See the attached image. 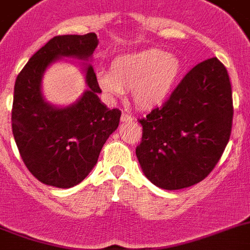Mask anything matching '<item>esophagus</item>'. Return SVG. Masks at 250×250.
Segmentation results:
<instances>
[{
    "label": "esophagus",
    "instance_id": "esophagus-1",
    "mask_svg": "<svg viewBox=\"0 0 250 250\" xmlns=\"http://www.w3.org/2000/svg\"><path fill=\"white\" fill-rule=\"evenodd\" d=\"M121 121H123V123H127V121H132L134 120V119H132V116H130V115H127V114H125V113H123L121 114Z\"/></svg>",
    "mask_w": 250,
    "mask_h": 250
}]
</instances>
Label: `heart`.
<instances>
[{"instance_id": "obj_1", "label": "heart", "mask_w": 250, "mask_h": 250, "mask_svg": "<svg viewBox=\"0 0 250 250\" xmlns=\"http://www.w3.org/2000/svg\"><path fill=\"white\" fill-rule=\"evenodd\" d=\"M182 72L178 57L161 49H144L115 57L109 69H100L97 80L107 99L131 90V100L139 109L164 104L173 91Z\"/></svg>"}]
</instances>
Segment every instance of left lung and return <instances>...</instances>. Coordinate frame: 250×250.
<instances>
[{
    "label": "left lung",
    "mask_w": 250,
    "mask_h": 250,
    "mask_svg": "<svg viewBox=\"0 0 250 250\" xmlns=\"http://www.w3.org/2000/svg\"><path fill=\"white\" fill-rule=\"evenodd\" d=\"M232 86L214 57L198 63L170 99L140 119L143 140L136 156L143 172L164 189H181L205 180L229 141Z\"/></svg>",
    "instance_id": "1"
}]
</instances>
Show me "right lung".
I'll list each match as a JSON object with an SVG mask.
<instances>
[{"label":"right lung","instance_id":"add662e5","mask_svg":"<svg viewBox=\"0 0 250 250\" xmlns=\"http://www.w3.org/2000/svg\"><path fill=\"white\" fill-rule=\"evenodd\" d=\"M95 33L57 36L31 57L16 79L12 132L29 172L48 186L70 188L97 165L103 145L118 129L121 111L107 109L90 64H84L88 89L69 106L45 102L42 78L61 58L89 61L98 47Z\"/></svg>","mask_w":250,"mask_h":250}]
</instances>
